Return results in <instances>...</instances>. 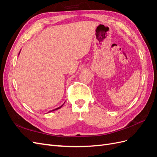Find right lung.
Returning <instances> with one entry per match:
<instances>
[{
  "label": "right lung",
  "mask_w": 157,
  "mask_h": 157,
  "mask_svg": "<svg viewBox=\"0 0 157 157\" xmlns=\"http://www.w3.org/2000/svg\"><path fill=\"white\" fill-rule=\"evenodd\" d=\"M20 53H19V54H20ZM64 103L62 105H61L60 107H58V108H56V109H54V110H52V111H50L48 113H50V112H52V111H56V110H58V109H60V108H61V107H62L63 105H64Z\"/></svg>",
  "instance_id": "right-lung-1"
}]
</instances>
